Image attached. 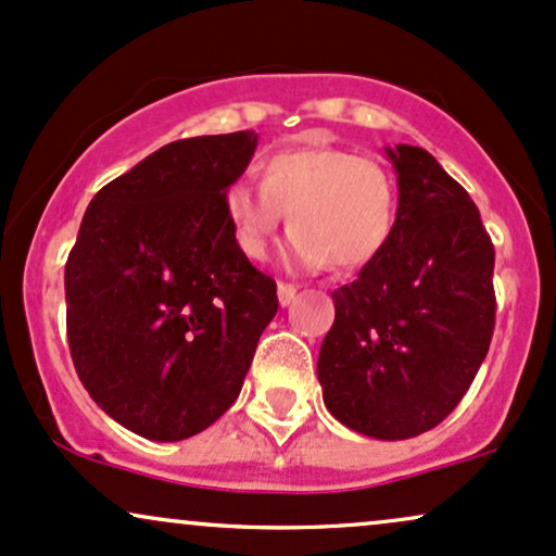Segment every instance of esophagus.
I'll return each instance as SVG.
<instances>
[{
  "label": "esophagus",
  "mask_w": 556,
  "mask_h": 556,
  "mask_svg": "<svg viewBox=\"0 0 556 556\" xmlns=\"http://www.w3.org/2000/svg\"><path fill=\"white\" fill-rule=\"evenodd\" d=\"M293 299H296V286L278 283V302H280V306H289Z\"/></svg>",
  "instance_id": "obj_1"
}]
</instances>
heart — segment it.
<instances>
[{
	"label": "heart",
	"mask_w": 556,
	"mask_h": 556,
	"mask_svg": "<svg viewBox=\"0 0 556 556\" xmlns=\"http://www.w3.org/2000/svg\"><path fill=\"white\" fill-rule=\"evenodd\" d=\"M244 257H267L289 215L293 270H358L384 250L395 228V176L341 148H293L263 163L260 185L239 179L224 194Z\"/></svg>",
	"instance_id": "b5f03b06"
}]
</instances>
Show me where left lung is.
Here are the masks:
<instances>
[{
  "mask_svg": "<svg viewBox=\"0 0 556 556\" xmlns=\"http://www.w3.org/2000/svg\"><path fill=\"white\" fill-rule=\"evenodd\" d=\"M395 228L354 283L332 291L317 358L325 406L371 440H408L460 403L494 330V247L471 194L414 146L384 148Z\"/></svg>",
  "mask_w": 556,
  "mask_h": 556,
  "instance_id": "obj_1",
  "label": "left lung"
}]
</instances>
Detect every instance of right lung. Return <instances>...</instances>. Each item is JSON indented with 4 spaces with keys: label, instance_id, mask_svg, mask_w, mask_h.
<instances>
[{
    "label": "right lung",
    "instance_id": "1",
    "mask_svg": "<svg viewBox=\"0 0 556 556\" xmlns=\"http://www.w3.org/2000/svg\"><path fill=\"white\" fill-rule=\"evenodd\" d=\"M254 148V132L168 142L83 215L64 267L70 354L98 408L146 440L220 419L278 312L224 205Z\"/></svg>",
    "mask_w": 556,
    "mask_h": 556
}]
</instances>
